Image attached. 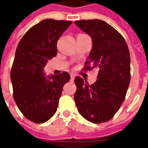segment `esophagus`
<instances>
[{
    "label": "esophagus",
    "instance_id": "1",
    "mask_svg": "<svg viewBox=\"0 0 148 148\" xmlns=\"http://www.w3.org/2000/svg\"><path fill=\"white\" fill-rule=\"evenodd\" d=\"M70 77H71V79H74V77H75V74H70Z\"/></svg>",
    "mask_w": 148,
    "mask_h": 148
}]
</instances>
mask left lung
<instances>
[{
    "instance_id": "left-lung-1",
    "label": "left lung",
    "mask_w": 148,
    "mask_h": 148,
    "mask_svg": "<svg viewBox=\"0 0 148 148\" xmlns=\"http://www.w3.org/2000/svg\"><path fill=\"white\" fill-rule=\"evenodd\" d=\"M74 24L92 41L84 69L99 71L92 85L75 77L74 101L85 119L92 123H104L113 117L125 99L130 82V50L123 37L103 20H77Z\"/></svg>"
}]
</instances>
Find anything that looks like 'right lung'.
<instances>
[{"label":"right lung","mask_w":148,"mask_h":148,"mask_svg":"<svg viewBox=\"0 0 148 148\" xmlns=\"http://www.w3.org/2000/svg\"><path fill=\"white\" fill-rule=\"evenodd\" d=\"M69 20L44 19L32 26L17 46L11 69L14 99L22 114L30 121L43 123L56 113L62 87L70 79L63 72L45 76L47 62L56 56V43Z\"/></svg>","instance_id":"add662e5"}]
</instances>
